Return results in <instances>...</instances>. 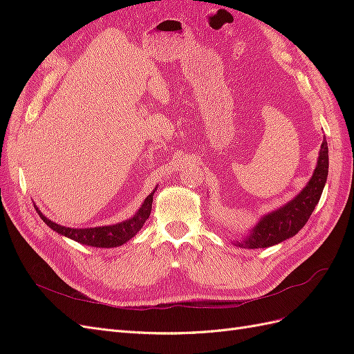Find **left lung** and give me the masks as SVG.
Wrapping results in <instances>:
<instances>
[{
    "instance_id": "obj_1",
    "label": "left lung",
    "mask_w": 354,
    "mask_h": 354,
    "mask_svg": "<svg viewBox=\"0 0 354 354\" xmlns=\"http://www.w3.org/2000/svg\"><path fill=\"white\" fill-rule=\"evenodd\" d=\"M328 143L325 138L320 146L317 165L306 187L283 207L261 217L248 236L238 242L241 248H267V246H273L295 236L304 227L322 196L328 177Z\"/></svg>"
}]
</instances>
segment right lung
<instances>
[{
    "label": "right lung",
    "instance_id": "add662e5",
    "mask_svg": "<svg viewBox=\"0 0 354 354\" xmlns=\"http://www.w3.org/2000/svg\"><path fill=\"white\" fill-rule=\"evenodd\" d=\"M155 190H156V187H155ZM155 190L145 199L140 209L134 214V217L128 218L125 221H121V223L111 224V226L87 227V229H75V227L60 226V224L48 220L44 214H42L37 208V205H34V207L38 212V216L41 217V220L44 221L50 229L57 232L59 234H63V236L77 241L82 245L95 246V248H113V246H121L125 242L130 241L131 238H134L137 232L143 227V224L146 223L149 216H151Z\"/></svg>",
    "mask_w": 354,
    "mask_h": 354
}]
</instances>
